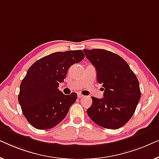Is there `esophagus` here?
<instances>
[{
  "label": "esophagus",
  "mask_w": 159,
  "mask_h": 159,
  "mask_svg": "<svg viewBox=\"0 0 159 159\" xmlns=\"http://www.w3.org/2000/svg\"><path fill=\"white\" fill-rule=\"evenodd\" d=\"M83 97H84V95H82L81 93H78V97H79V98H81Z\"/></svg>",
  "instance_id": "obj_1"
}]
</instances>
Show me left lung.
Instances as JSON below:
<instances>
[{
  "label": "left lung",
  "instance_id": "1",
  "mask_svg": "<svg viewBox=\"0 0 159 159\" xmlns=\"http://www.w3.org/2000/svg\"><path fill=\"white\" fill-rule=\"evenodd\" d=\"M84 52L95 67L98 83L104 90L102 99L91 97L89 117L104 128H120L133 117L140 101L139 81L126 61L115 53L102 49Z\"/></svg>",
  "mask_w": 159,
  "mask_h": 159
}]
</instances>
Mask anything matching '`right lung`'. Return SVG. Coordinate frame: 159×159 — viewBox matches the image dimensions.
I'll return each instance as SVG.
<instances>
[{"mask_svg":"<svg viewBox=\"0 0 159 159\" xmlns=\"http://www.w3.org/2000/svg\"><path fill=\"white\" fill-rule=\"evenodd\" d=\"M84 57L82 50L57 52L37 60L29 68L20 85L18 100L32 126L39 129H50L66 117L77 93L65 95L58 87L70 67Z\"/></svg>","mask_w":159,"mask_h":159,"instance_id":"add662e5","label":"right lung"}]
</instances>
